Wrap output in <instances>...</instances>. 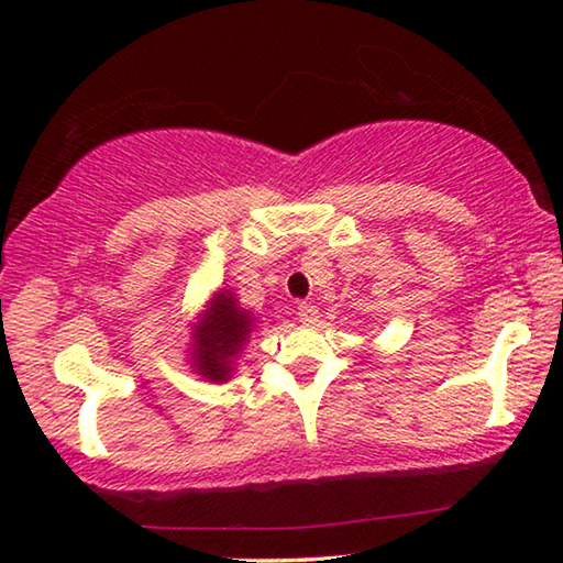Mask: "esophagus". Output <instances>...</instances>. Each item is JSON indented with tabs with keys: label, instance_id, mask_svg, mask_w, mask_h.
Segmentation results:
<instances>
[{
	"label": "esophagus",
	"instance_id": "esophagus-1",
	"mask_svg": "<svg viewBox=\"0 0 563 563\" xmlns=\"http://www.w3.org/2000/svg\"><path fill=\"white\" fill-rule=\"evenodd\" d=\"M318 316H320V312L312 302H302L298 308V318H300L302 325H312V322H318Z\"/></svg>",
	"mask_w": 563,
	"mask_h": 563
}]
</instances>
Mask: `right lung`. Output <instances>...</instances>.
<instances>
[{
    "mask_svg": "<svg viewBox=\"0 0 563 563\" xmlns=\"http://www.w3.org/2000/svg\"><path fill=\"white\" fill-rule=\"evenodd\" d=\"M196 328L194 365L198 375L213 379V383H223L233 373L231 357L238 355L247 332H251V318L241 308H235L231 295L218 292L208 316Z\"/></svg>",
    "mask_w": 563,
    "mask_h": 563,
    "instance_id": "1",
    "label": "right lung"
}]
</instances>
